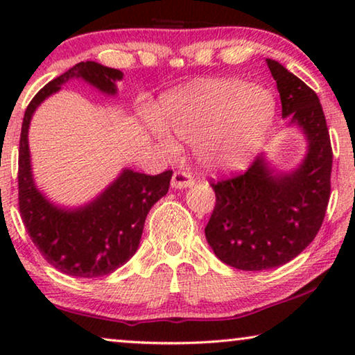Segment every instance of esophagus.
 Returning a JSON list of instances; mask_svg holds the SVG:
<instances>
[{
  "label": "esophagus",
  "mask_w": 355,
  "mask_h": 355,
  "mask_svg": "<svg viewBox=\"0 0 355 355\" xmlns=\"http://www.w3.org/2000/svg\"><path fill=\"white\" fill-rule=\"evenodd\" d=\"M193 178L191 176L189 173H184V171H176L173 174L171 178V186L174 189H187V187H192L193 186Z\"/></svg>",
  "instance_id": "34e87169"
}]
</instances>
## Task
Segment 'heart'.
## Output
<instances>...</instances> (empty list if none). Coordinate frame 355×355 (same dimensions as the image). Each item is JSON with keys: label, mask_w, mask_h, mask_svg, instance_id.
<instances>
[{"label": "heart", "mask_w": 355, "mask_h": 355, "mask_svg": "<svg viewBox=\"0 0 355 355\" xmlns=\"http://www.w3.org/2000/svg\"><path fill=\"white\" fill-rule=\"evenodd\" d=\"M270 90L241 80L205 79L169 92L162 98V116L145 114L148 132L166 153H176L172 130L196 144L197 158L210 171L245 166L263 142L275 119Z\"/></svg>", "instance_id": "b5f03b06"}]
</instances>
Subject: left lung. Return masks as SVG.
I'll use <instances>...</instances> for the list:
<instances>
[{"instance_id": "left-lung-1", "label": "left lung", "mask_w": 355, "mask_h": 355, "mask_svg": "<svg viewBox=\"0 0 355 355\" xmlns=\"http://www.w3.org/2000/svg\"><path fill=\"white\" fill-rule=\"evenodd\" d=\"M266 64L283 118L304 134L307 152L289 171L260 155L244 174L211 184L216 205L207 242L221 261L245 271L276 268L297 257L322 227L331 189V142L317 94L278 61Z\"/></svg>"}]
</instances>
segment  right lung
Returning <instances> with one entry per match:
<instances>
[{
  "mask_svg": "<svg viewBox=\"0 0 355 355\" xmlns=\"http://www.w3.org/2000/svg\"><path fill=\"white\" fill-rule=\"evenodd\" d=\"M123 72L95 61H82L43 87L27 106L19 142V210L26 230L48 263L77 278L113 273L139 249L150 208L168 193L173 171L157 176L124 168L94 200L61 207L37 187L32 173L28 128L35 110L66 82L79 79L101 94H118Z\"/></svg>",
  "mask_w": 355,
  "mask_h": 355,
  "instance_id": "obj_1",
  "label": "right lung"
}]
</instances>
